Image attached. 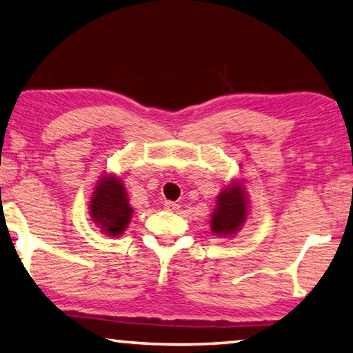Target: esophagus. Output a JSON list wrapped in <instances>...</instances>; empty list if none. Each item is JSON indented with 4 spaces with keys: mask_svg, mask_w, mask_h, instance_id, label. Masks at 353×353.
<instances>
[{
    "mask_svg": "<svg viewBox=\"0 0 353 353\" xmlns=\"http://www.w3.org/2000/svg\"><path fill=\"white\" fill-rule=\"evenodd\" d=\"M179 207H181V205H179L177 203H172V201H166V203H165V209L166 210L176 212V210H179Z\"/></svg>",
    "mask_w": 353,
    "mask_h": 353,
    "instance_id": "34e87169",
    "label": "esophagus"
}]
</instances>
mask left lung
Returning a JSON list of instances; mask_svg holds the SVG:
<instances>
[{
  "mask_svg": "<svg viewBox=\"0 0 353 353\" xmlns=\"http://www.w3.org/2000/svg\"><path fill=\"white\" fill-rule=\"evenodd\" d=\"M248 214L247 193L242 183L234 182L218 194L216 209L212 214L210 228L216 236H232L245 223Z\"/></svg>",
  "mask_w": 353,
  "mask_h": 353,
  "instance_id": "1",
  "label": "left lung"
}]
</instances>
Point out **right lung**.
Masks as SVG:
<instances>
[{"instance_id":"1","label":"right lung","mask_w":353,"mask_h":353,"mask_svg":"<svg viewBox=\"0 0 353 353\" xmlns=\"http://www.w3.org/2000/svg\"><path fill=\"white\" fill-rule=\"evenodd\" d=\"M89 214L106 236L119 237L130 223L133 209L128 204L125 187L116 176H103L92 193Z\"/></svg>"}]
</instances>
